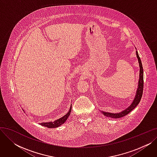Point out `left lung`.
<instances>
[{
  "label": "left lung",
  "instance_id": "1",
  "mask_svg": "<svg viewBox=\"0 0 157 157\" xmlns=\"http://www.w3.org/2000/svg\"><path fill=\"white\" fill-rule=\"evenodd\" d=\"M136 55H137V58L138 59V62H139V69H140V70H139V82H138V88H137L136 94L135 98H134L132 103L130 105V106H128L126 109L122 111L121 112L117 113H112L104 112V111H101L102 113H103L104 116H105L107 117H109V118H121L123 117H125L127 114H128L130 111H132L138 105L140 101H141L142 95H143V87H144L143 68V65H142L141 59H140L138 52L137 51H136Z\"/></svg>",
  "mask_w": 157,
  "mask_h": 157
}]
</instances>
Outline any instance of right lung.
Segmentation results:
<instances>
[{"instance_id": "add662e5", "label": "right lung", "mask_w": 157, "mask_h": 157, "mask_svg": "<svg viewBox=\"0 0 157 157\" xmlns=\"http://www.w3.org/2000/svg\"><path fill=\"white\" fill-rule=\"evenodd\" d=\"M71 109H72V105H71L69 111H68V113L65 114L64 116L59 119H58L54 121H49V122H41L39 124L40 125H43L44 127H48V128H56L59 127V126H60L61 125H62L63 123H64L65 122V121L67 120L68 117H69V115L71 114Z\"/></svg>"}]
</instances>
